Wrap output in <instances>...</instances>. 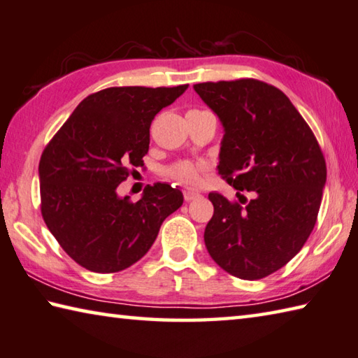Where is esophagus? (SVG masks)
<instances>
[{
    "label": "esophagus",
    "instance_id": "34e87169",
    "mask_svg": "<svg viewBox=\"0 0 358 358\" xmlns=\"http://www.w3.org/2000/svg\"><path fill=\"white\" fill-rule=\"evenodd\" d=\"M183 197H185V200H186V201H192V200H196L197 197H200V194H199L197 191L187 189V191H185V192H183Z\"/></svg>",
    "mask_w": 358,
    "mask_h": 358
}]
</instances>
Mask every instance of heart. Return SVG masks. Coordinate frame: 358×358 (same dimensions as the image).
<instances>
[{
    "mask_svg": "<svg viewBox=\"0 0 358 358\" xmlns=\"http://www.w3.org/2000/svg\"><path fill=\"white\" fill-rule=\"evenodd\" d=\"M197 111L199 109H192L189 113H197ZM203 169L205 167L201 164H194V162H189V161H178L166 167L162 173H164L166 178L177 181L178 185L196 186L200 183Z\"/></svg>",
    "mask_w": 358,
    "mask_h": 358,
    "instance_id": "heart-1",
    "label": "heart"
}]
</instances>
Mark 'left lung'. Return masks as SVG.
<instances>
[{"label":"left lung","instance_id":"8db88e82","mask_svg":"<svg viewBox=\"0 0 358 358\" xmlns=\"http://www.w3.org/2000/svg\"><path fill=\"white\" fill-rule=\"evenodd\" d=\"M194 89L222 122L217 169L239 197L208 196L214 206L203 235L208 253L231 275L264 278L296 257L313 231L326 159L308 123L275 86L241 78Z\"/></svg>","mask_w":358,"mask_h":358}]
</instances>
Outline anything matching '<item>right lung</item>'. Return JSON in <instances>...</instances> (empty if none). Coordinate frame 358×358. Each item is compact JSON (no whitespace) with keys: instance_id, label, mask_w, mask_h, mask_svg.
<instances>
[{"instance_id":"add662e5","label":"right lung","mask_w":358,"mask_h":358,"mask_svg":"<svg viewBox=\"0 0 358 358\" xmlns=\"http://www.w3.org/2000/svg\"><path fill=\"white\" fill-rule=\"evenodd\" d=\"M177 87H108L86 96L51 139L38 162L41 211L67 255L92 272L111 274L145 255L183 194L147 185L133 201L117 186L144 166L150 125L178 99Z\"/></svg>"}]
</instances>
